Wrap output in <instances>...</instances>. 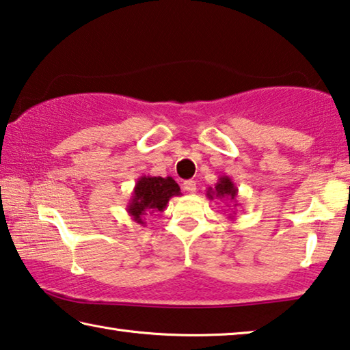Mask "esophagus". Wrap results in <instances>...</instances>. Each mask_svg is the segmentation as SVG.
I'll return each instance as SVG.
<instances>
[{"instance_id":"1","label":"esophagus","mask_w":350,"mask_h":350,"mask_svg":"<svg viewBox=\"0 0 350 350\" xmlns=\"http://www.w3.org/2000/svg\"><path fill=\"white\" fill-rule=\"evenodd\" d=\"M183 189H185L186 192H189V193H193L197 191V183L193 180H187V181L183 183Z\"/></svg>"}]
</instances>
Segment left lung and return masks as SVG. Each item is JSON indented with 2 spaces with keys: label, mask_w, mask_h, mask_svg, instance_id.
<instances>
[{
  "label": "left lung",
  "mask_w": 350,
  "mask_h": 350,
  "mask_svg": "<svg viewBox=\"0 0 350 350\" xmlns=\"http://www.w3.org/2000/svg\"><path fill=\"white\" fill-rule=\"evenodd\" d=\"M206 197L209 200L219 198V200H228L230 203H233V206L238 205V200H236V197H238V189H236L234 183L231 181V178L227 175L219 176V180L216 185H214V187H208ZM228 219H234V216H228Z\"/></svg>",
  "instance_id": "left-lung-1"
}]
</instances>
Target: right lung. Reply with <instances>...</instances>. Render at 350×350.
<instances>
[{"label":"right lung","mask_w":350,"mask_h":350,"mask_svg":"<svg viewBox=\"0 0 350 350\" xmlns=\"http://www.w3.org/2000/svg\"><path fill=\"white\" fill-rule=\"evenodd\" d=\"M181 196L180 186L172 176L142 175L137 178L133 193L128 200L126 213L134 222L145 225V216L152 213H163L172 197Z\"/></svg>","instance_id":"right-lung-1"}]
</instances>
